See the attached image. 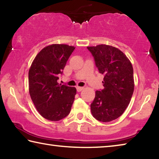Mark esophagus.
<instances>
[{
  "mask_svg": "<svg viewBox=\"0 0 159 159\" xmlns=\"http://www.w3.org/2000/svg\"><path fill=\"white\" fill-rule=\"evenodd\" d=\"M76 90H77L78 92H80V91L83 90V87H80V86H77Z\"/></svg>",
  "mask_w": 159,
  "mask_h": 159,
  "instance_id": "1",
  "label": "esophagus"
}]
</instances>
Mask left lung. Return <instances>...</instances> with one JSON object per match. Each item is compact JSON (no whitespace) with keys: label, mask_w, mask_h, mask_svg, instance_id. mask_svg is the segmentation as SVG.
<instances>
[{"label":"left lung","mask_w":159,"mask_h":159,"mask_svg":"<svg viewBox=\"0 0 159 159\" xmlns=\"http://www.w3.org/2000/svg\"><path fill=\"white\" fill-rule=\"evenodd\" d=\"M87 48L104 76V89L95 92L91 112L99 121H111L123 114L130 102L134 86L133 66L125 54L115 47L98 45Z\"/></svg>","instance_id":"left-lung-1"}]
</instances>
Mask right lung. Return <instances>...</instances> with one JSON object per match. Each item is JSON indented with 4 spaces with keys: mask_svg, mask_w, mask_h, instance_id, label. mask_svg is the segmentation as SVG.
<instances>
[{
    "mask_svg": "<svg viewBox=\"0 0 159 159\" xmlns=\"http://www.w3.org/2000/svg\"><path fill=\"white\" fill-rule=\"evenodd\" d=\"M74 46L52 44L42 49L29 71V90L37 111L52 121L65 118L71 111L76 89L58 83Z\"/></svg>",
    "mask_w": 159,
    "mask_h": 159,
    "instance_id": "add662e5",
    "label": "right lung"
}]
</instances>
